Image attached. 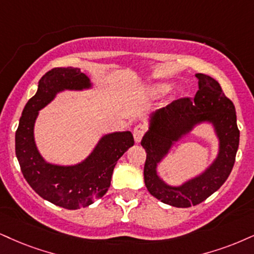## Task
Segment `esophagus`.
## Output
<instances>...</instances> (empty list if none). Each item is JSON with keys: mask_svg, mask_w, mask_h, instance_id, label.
<instances>
[{"mask_svg": "<svg viewBox=\"0 0 254 254\" xmlns=\"http://www.w3.org/2000/svg\"><path fill=\"white\" fill-rule=\"evenodd\" d=\"M145 130H146V128L143 125H137V126H135V128L133 129L134 141H135L136 143H139L140 141H141L143 134H145Z\"/></svg>", "mask_w": 254, "mask_h": 254, "instance_id": "esophagus-1", "label": "esophagus"}]
</instances>
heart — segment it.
<instances>
[{
	"label": "heart",
	"mask_w": 254,
	"mask_h": 254,
	"mask_svg": "<svg viewBox=\"0 0 254 254\" xmlns=\"http://www.w3.org/2000/svg\"><path fill=\"white\" fill-rule=\"evenodd\" d=\"M173 86L171 83L160 82V83H154L151 86L146 87L145 94L149 98H160V96L166 95L167 93H170Z\"/></svg>",
	"instance_id": "obj_1"
}]
</instances>
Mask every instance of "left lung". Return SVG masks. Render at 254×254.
Here are the masks:
<instances>
[{"mask_svg":"<svg viewBox=\"0 0 254 254\" xmlns=\"http://www.w3.org/2000/svg\"><path fill=\"white\" fill-rule=\"evenodd\" d=\"M199 90L149 115L141 140L147 153L143 177L148 192L161 202L186 208L202 202L221 187L232 171L239 147L236 108L213 77L195 74ZM201 124H209L218 140V153L201 174L180 185H170L157 174L158 165L171 149Z\"/></svg>","mask_w":254,"mask_h":254,"instance_id":"left-lung-1","label":"left lung"}]
</instances>
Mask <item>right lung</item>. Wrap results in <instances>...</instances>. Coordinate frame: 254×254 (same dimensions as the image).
Returning <instances> with one entry per match:
<instances>
[{
    "instance_id": "right-lung-1",
    "label": "right lung",
    "mask_w": 254,
    "mask_h": 254,
    "mask_svg": "<svg viewBox=\"0 0 254 254\" xmlns=\"http://www.w3.org/2000/svg\"><path fill=\"white\" fill-rule=\"evenodd\" d=\"M94 84L80 68H54L39 81L35 95L24 106L15 134V152L22 174L41 198L77 209L92 205L107 192L119 159L134 145L129 130L106 133L82 161L61 165L47 161L36 146L34 128L40 111L65 90L82 92Z\"/></svg>"
}]
</instances>
